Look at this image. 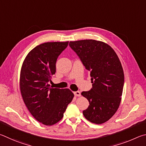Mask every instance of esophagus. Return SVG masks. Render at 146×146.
<instances>
[{
	"mask_svg": "<svg viewBox=\"0 0 146 146\" xmlns=\"http://www.w3.org/2000/svg\"><path fill=\"white\" fill-rule=\"evenodd\" d=\"M74 95H75L76 96H78V97L81 96V93H80V91L74 92Z\"/></svg>",
	"mask_w": 146,
	"mask_h": 146,
	"instance_id": "34e87169",
	"label": "esophagus"
}]
</instances>
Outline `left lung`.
<instances>
[{
    "label": "left lung",
    "instance_id": "1",
    "mask_svg": "<svg viewBox=\"0 0 146 146\" xmlns=\"http://www.w3.org/2000/svg\"><path fill=\"white\" fill-rule=\"evenodd\" d=\"M69 46L90 73L92 83L90 90L81 93L90 104L83 115L92 123L103 124L115 113L121 103L124 83L121 61L113 48L100 41H75Z\"/></svg>",
    "mask_w": 146,
    "mask_h": 146
}]
</instances>
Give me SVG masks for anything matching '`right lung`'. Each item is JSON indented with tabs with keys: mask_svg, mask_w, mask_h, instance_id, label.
<instances>
[{
	"mask_svg": "<svg viewBox=\"0 0 146 146\" xmlns=\"http://www.w3.org/2000/svg\"><path fill=\"white\" fill-rule=\"evenodd\" d=\"M68 44L55 42L36 46L28 53L20 71V88L25 106L36 120L47 126L63 118L74 96L68 88H53L48 84L58 57Z\"/></svg>",
	"mask_w": 146,
	"mask_h": 146,
	"instance_id": "obj_1",
	"label": "right lung"
}]
</instances>
